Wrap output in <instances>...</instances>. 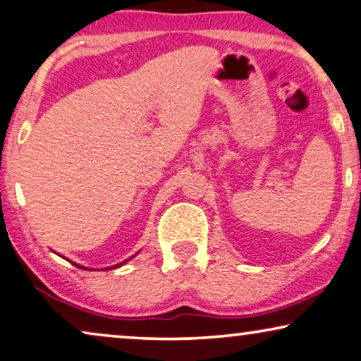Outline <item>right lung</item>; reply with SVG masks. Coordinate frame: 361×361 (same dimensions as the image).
Segmentation results:
<instances>
[{"instance_id": "obj_1", "label": "right lung", "mask_w": 361, "mask_h": 361, "mask_svg": "<svg viewBox=\"0 0 361 361\" xmlns=\"http://www.w3.org/2000/svg\"><path fill=\"white\" fill-rule=\"evenodd\" d=\"M132 259V257H130ZM127 261H128V259H127ZM127 261H123V262H120V264H117V266H114V267H120V266H122V264H125V262H127ZM72 264H74V266L75 267H80V269H85V271H92V269H87V267H84V266H80V264H75V262H72ZM109 269H112V267H109Z\"/></svg>"}]
</instances>
